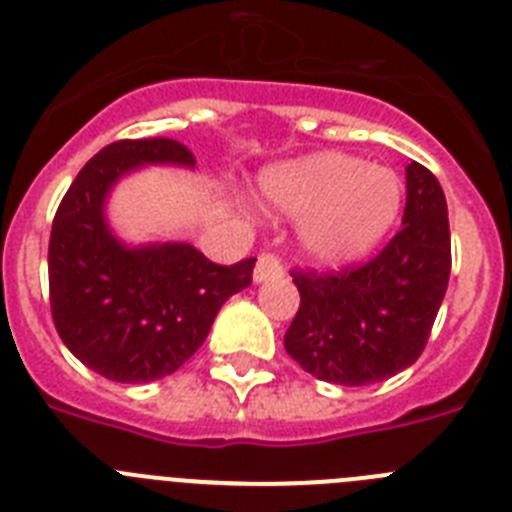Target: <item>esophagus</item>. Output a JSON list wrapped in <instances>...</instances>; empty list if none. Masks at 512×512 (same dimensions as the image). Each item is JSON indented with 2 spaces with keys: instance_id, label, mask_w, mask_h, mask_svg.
<instances>
[{
  "instance_id": "obj_1",
  "label": "esophagus",
  "mask_w": 512,
  "mask_h": 512,
  "mask_svg": "<svg viewBox=\"0 0 512 512\" xmlns=\"http://www.w3.org/2000/svg\"><path fill=\"white\" fill-rule=\"evenodd\" d=\"M284 277V266L279 264L277 256H271V253H261L259 261H256V269H253V282H274V279Z\"/></svg>"
}]
</instances>
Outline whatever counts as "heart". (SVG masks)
I'll list each match as a JSON object with an SVG mask.
<instances>
[{"label":"heart","instance_id":"heart-1","mask_svg":"<svg viewBox=\"0 0 512 512\" xmlns=\"http://www.w3.org/2000/svg\"><path fill=\"white\" fill-rule=\"evenodd\" d=\"M259 194L269 210L297 220L302 256L323 269L361 261L395 228L405 187L395 171L341 151L266 166Z\"/></svg>","mask_w":512,"mask_h":512}]
</instances>
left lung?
I'll use <instances>...</instances> for the list:
<instances>
[{"label":"left lung","mask_w":512,"mask_h":512,"mask_svg":"<svg viewBox=\"0 0 512 512\" xmlns=\"http://www.w3.org/2000/svg\"><path fill=\"white\" fill-rule=\"evenodd\" d=\"M402 230L369 264L338 274L292 271L300 310L284 348L312 377L364 387L423 354L451 274L446 197L431 171L410 161Z\"/></svg>","instance_id":"obj_1"}]
</instances>
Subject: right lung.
I'll list each match as a JSON object with an SVG mask.
<instances>
[{"mask_svg":"<svg viewBox=\"0 0 512 512\" xmlns=\"http://www.w3.org/2000/svg\"><path fill=\"white\" fill-rule=\"evenodd\" d=\"M143 166L194 169L176 140H117L69 187L48 243L58 336L92 372L143 384L176 372L205 343L220 307L251 284L256 259L212 264L192 243H125L107 220L120 179Z\"/></svg>","mask_w":512,"mask_h":512,"instance_id":"right-lung-1","label":"right lung"}]
</instances>
